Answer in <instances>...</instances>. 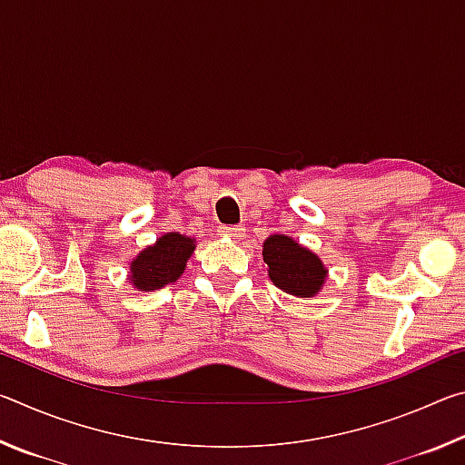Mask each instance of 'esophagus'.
Returning <instances> with one entry per match:
<instances>
[{
	"instance_id": "1",
	"label": "esophagus",
	"mask_w": 465,
	"mask_h": 465,
	"mask_svg": "<svg viewBox=\"0 0 465 465\" xmlns=\"http://www.w3.org/2000/svg\"><path fill=\"white\" fill-rule=\"evenodd\" d=\"M219 233L225 235V238H230L233 242H238L243 238V227L242 225H222L219 227Z\"/></svg>"
}]
</instances>
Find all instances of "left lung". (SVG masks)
Returning <instances> with one entry per match:
<instances>
[{
  "instance_id": "8db88e82",
  "label": "left lung",
  "mask_w": 465,
  "mask_h": 465,
  "mask_svg": "<svg viewBox=\"0 0 465 465\" xmlns=\"http://www.w3.org/2000/svg\"><path fill=\"white\" fill-rule=\"evenodd\" d=\"M269 279L293 297H316L328 279L322 258L285 233L269 235L262 243Z\"/></svg>"
}]
</instances>
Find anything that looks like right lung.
Segmentation results:
<instances>
[{
	"instance_id": "1",
	"label": "right lung",
	"mask_w": 465,
	"mask_h": 465,
	"mask_svg": "<svg viewBox=\"0 0 465 465\" xmlns=\"http://www.w3.org/2000/svg\"><path fill=\"white\" fill-rule=\"evenodd\" d=\"M196 248V240L191 235L170 232L145 246L129 262L127 281L137 291H157L176 282L186 271Z\"/></svg>"
}]
</instances>
